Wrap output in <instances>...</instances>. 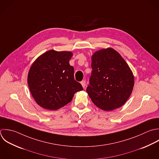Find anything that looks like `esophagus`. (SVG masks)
Segmentation results:
<instances>
[{"instance_id":"obj_1","label":"esophagus","mask_w":159,"mask_h":159,"mask_svg":"<svg viewBox=\"0 0 159 159\" xmlns=\"http://www.w3.org/2000/svg\"><path fill=\"white\" fill-rule=\"evenodd\" d=\"M81 84H82V87H83L84 88H85V86H86V82H85V80H82V81L81 82Z\"/></svg>"}]
</instances>
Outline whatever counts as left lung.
Listing matches in <instances>:
<instances>
[{
	"label": "left lung",
	"mask_w": 159,
	"mask_h": 159,
	"mask_svg": "<svg viewBox=\"0 0 159 159\" xmlns=\"http://www.w3.org/2000/svg\"><path fill=\"white\" fill-rule=\"evenodd\" d=\"M87 92L100 109L111 111L123 106L134 87L131 70L121 55L112 48L95 52Z\"/></svg>",
	"instance_id": "1"
}]
</instances>
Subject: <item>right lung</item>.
<instances>
[{"mask_svg": "<svg viewBox=\"0 0 159 159\" xmlns=\"http://www.w3.org/2000/svg\"><path fill=\"white\" fill-rule=\"evenodd\" d=\"M70 51L49 50L41 55L28 72V84L36 102L41 107L56 110L70 102L74 94L83 90L74 79V69L69 64Z\"/></svg>", "mask_w": 159, "mask_h": 159, "instance_id": "obj_1", "label": "right lung"}]
</instances>
